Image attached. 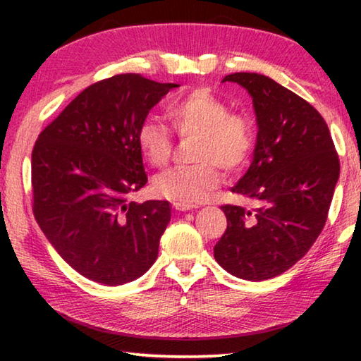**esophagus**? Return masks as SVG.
I'll return each mask as SVG.
<instances>
[{"instance_id": "obj_1", "label": "esophagus", "mask_w": 361, "mask_h": 361, "mask_svg": "<svg viewBox=\"0 0 361 361\" xmlns=\"http://www.w3.org/2000/svg\"><path fill=\"white\" fill-rule=\"evenodd\" d=\"M173 209L178 210V212H188V210H192L194 205L192 204H183V202H173Z\"/></svg>"}]
</instances>
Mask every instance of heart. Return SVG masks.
Wrapping results in <instances>:
<instances>
[{
  "instance_id": "b5f03b06",
  "label": "heart",
  "mask_w": 361,
  "mask_h": 361,
  "mask_svg": "<svg viewBox=\"0 0 361 361\" xmlns=\"http://www.w3.org/2000/svg\"><path fill=\"white\" fill-rule=\"evenodd\" d=\"M169 118L181 137H195L194 164L172 167L154 178L162 197L183 204L210 199L221 186L219 167L235 173L247 166L256 140L255 122L245 113H232L228 103L209 89H197L169 106ZM138 149L152 167H162L172 152L169 129L154 119L142 122L137 132Z\"/></svg>"
}]
</instances>
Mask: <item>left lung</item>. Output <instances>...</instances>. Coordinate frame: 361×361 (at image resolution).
<instances>
[{"label": "left lung", "mask_w": 361, "mask_h": 361, "mask_svg": "<svg viewBox=\"0 0 361 361\" xmlns=\"http://www.w3.org/2000/svg\"><path fill=\"white\" fill-rule=\"evenodd\" d=\"M226 81L253 99L258 137L247 173L232 188L252 207H221L228 228L213 255L232 276L259 282L288 271L320 235L339 157L325 119L301 97L258 73Z\"/></svg>", "instance_id": "1"}]
</instances>
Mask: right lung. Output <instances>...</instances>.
<instances>
[{"instance_id": "add662e5", "label": "right lung", "mask_w": 361, "mask_h": 361, "mask_svg": "<svg viewBox=\"0 0 361 361\" xmlns=\"http://www.w3.org/2000/svg\"><path fill=\"white\" fill-rule=\"evenodd\" d=\"M175 87L135 73L103 79L84 89L36 140L35 218L57 253L92 282L129 283L157 258L170 204L129 202V195L148 181L138 127Z\"/></svg>"}]
</instances>
